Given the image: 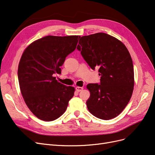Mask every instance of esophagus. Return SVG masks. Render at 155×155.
Listing matches in <instances>:
<instances>
[{"instance_id": "esophagus-1", "label": "esophagus", "mask_w": 155, "mask_h": 155, "mask_svg": "<svg viewBox=\"0 0 155 155\" xmlns=\"http://www.w3.org/2000/svg\"><path fill=\"white\" fill-rule=\"evenodd\" d=\"M83 89V87H76V90L78 91V92H80Z\"/></svg>"}]
</instances>
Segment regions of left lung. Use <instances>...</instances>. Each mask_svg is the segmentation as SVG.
<instances>
[{"mask_svg": "<svg viewBox=\"0 0 155 155\" xmlns=\"http://www.w3.org/2000/svg\"><path fill=\"white\" fill-rule=\"evenodd\" d=\"M92 70L98 67L100 84H88L91 96L87 108L96 118L109 120L128 104L134 79L132 58L125 45L105 33L83 36L77 46Z\"/></svg>", "mask_w": 155, "mask_h": 155, "instance_id": "1", "label": "left lung"}]
</instances>
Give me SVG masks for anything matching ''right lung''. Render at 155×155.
I'll return each mask as SVG.
<instances>
[{"label": "right lung", "instance_id": "add662e5", "mask_svg": "<svg viewBox=\"0 0 155 155\" xmlns=\"http://www.w3.org/2000/svg\"><path fill=\"white\" fill-rule=\"evenodd\" d=\"M80 36L48 35L31 43L25 50L18 67L22 96L39 119L50 121L63 114L75 88L58 82L65 58L76 49Z\"/></svg>", "mask_w": 155, "mask_h": 155}]
</instances>
